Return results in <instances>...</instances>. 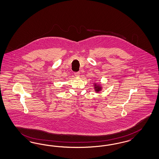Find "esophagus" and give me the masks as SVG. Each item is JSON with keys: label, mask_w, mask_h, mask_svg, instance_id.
<instances>
[{"label": "esophagus", "mask_w": 159, "mask_h": 159, "mask_svg": "<svg viewBox=\"0 0 159 159\" xmlns=\"http://www.w3.org/2000/svg\"><path fill=\"white\" fill-rule=\"evenodd\" d=\"M80 72H75V76L76 77L80 76Z\"/></svg>", "instance_id": "1"}]
</instances>
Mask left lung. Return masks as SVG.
<instances>
[{
    "label": "left lung",
    "instance_id": "left-lung-1",
    "mask_svg": "<svg viewBox=\"0 0 159 159\" xmlns=\"http://www.w3.org/2000/svg\"><path fill=\"white\" fill-rule=\"evenodd\" d=\"M95 90L97 92H98L99 91H100L101 90V88L99 86H97V85H95Z\"/></svg>",
    "mask_w": 159,
    "mask_h": 159
}]
</instances>
